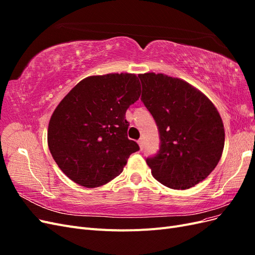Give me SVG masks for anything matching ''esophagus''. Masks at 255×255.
<instances>
[{
    "label": "esophagus",
    "instance_id": "obj_1",
    "mask_svg": "<svg viewBox=\"0 0 255 255\" xmlns=\"http://www.w3.org/2000/svg\"><path fill=\"white\" fill-rule=\"evenodd\" d=\"M137 142H138V144H139V146H140V150H142L143 149V138H140V139L138 140Z\"/></svg>",
    "mask_w": 255,
    "mask_h": 255
}]
</instances>
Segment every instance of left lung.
Listing matches in <instances>:
<instances>
[{
    "instance_id": "left-lung-1",
    "label": "left lung",
    "mask_w": 255,
    "mask_h": 255,
    "mask_svg": "<svg viewBox=\"0 0 255 255\" xmlns=\"http://www.w3.org/2000/svg\"><path fill=\"white\" fill-rule=\"evenodd\" d=\"M141 101L155 120L159 150L146 157L152 175L172 189H188L217 166L225 145L220 115L202 92L165 74H139Z\"/></svg>"
}]
</instances>
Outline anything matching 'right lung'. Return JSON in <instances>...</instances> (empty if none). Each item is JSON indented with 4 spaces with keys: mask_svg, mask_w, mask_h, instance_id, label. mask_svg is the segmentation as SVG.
Instances as JSON below:
<instances>
[{
    "mask_svg": "<svg viewBox=\"0 0 255 255\" xmlns=\"http://www.w3.org/2000/svg\"><path fill=\"white\" fill-rule=\"evenodd\" d=\"M140 97L135 74L89 76L61 100L48 128L54 160L69 179L94 188L118 176L139 145L128 138L126 113Z\"/></svg>",
    "mask_w": 255,
    "mask_h": 255,
    "instance_id": "obj_1",
    "label": "right lung"
}]
</instances>
